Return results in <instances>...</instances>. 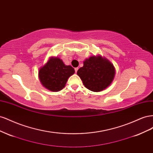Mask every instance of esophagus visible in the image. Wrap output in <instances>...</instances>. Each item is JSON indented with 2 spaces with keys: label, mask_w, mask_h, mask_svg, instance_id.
<instances>
[{
  "label": "esophagus",
  "mask_w": 153,
  "mask_h": 153,
  "mask_svg": "<svg viewBox=\"0 0 153 153\" xmlns=\"http://www.w3.org/2000/svg\"><path fill=\"white\" fill-rule=\"evenodd\" d=\"M75 72L77 73V71L78 70V68H75Z\"/></svg>",
  "instance_id": "esophagus-1"
}]
</instances>
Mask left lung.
Returning a JSON list of instances; mask_svg holds the SVG:
<instances>
[{
  "label": "left lung",
  "mask_w": 153,
  "mask_h": 153,
  "mask_svg": "<svg viewBox=\"0 0 153 153\" xmlns=\"http://www.w3.org/2000/svg\"><path fill=\"white\" fill-rule=\"evenodd\" d=\"M83 84L89 90L100 92L112 84L115 75L113 64L100 55L91 56L84 61V66L77 71Z\"/></svg>",
  "instance_id": "obj_1"
}]
</instances>
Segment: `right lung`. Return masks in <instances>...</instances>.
I'll return each mask as SVG.
<instances>
[{
    "label": "right lung",
    "instance_id": "1",
    "mask_svg": "<svg viewBox=\"0 0 153 153\" xmlns=\"http://www.w3.org/2000/svg\"><path fill=\"white\" fill-rule=\"evenodd\" d=\"M74 73V68L66 65L62 59L57 57H50L39 68L38 77L41 84L46 89L58 92L65 87L68 78Z\"/></svg>",
    "mask_w": 153,
    "mask_h": 153
}]
</instances>
